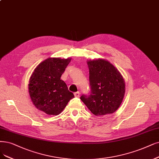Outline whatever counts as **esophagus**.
<instances>
[{"mask_svg":"<svg viewBox=\"0 0 159 159\" xmlns=\"http://www.w3.org/2000/svg\"><path fill=\"white\" fill-rule=\"evenodd\" d=\"M74 95H75V97L79 98V97L80 96V92H79V91H78V92H76L74 93Z\"/></svg>","mask_w":159,"mask_h":159,"instance_id":"1","label":"esophagus"}]
</instances>
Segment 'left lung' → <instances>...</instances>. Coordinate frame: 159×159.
<instances>
[{
	"mask_svg": "<svg viewBox=\"0 0 159 159\" xmlns=\"http://www.w3.org/2000/svg\"><path fill=\"white\" fill-rule=\"evenodd\" d=\"M89 69L90 93L80 99L96 116L112 114L120 105L125 93L122 75L112 64L103 60L87 62Z\"/></svg>",
	"mask_w": 159,
	"mask_h": 159,
	"instance_id": "8db88e82",
	"label": "left lung"
}]
</instances>
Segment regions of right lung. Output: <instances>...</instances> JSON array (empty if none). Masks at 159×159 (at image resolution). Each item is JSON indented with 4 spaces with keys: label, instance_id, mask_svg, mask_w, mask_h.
Returning <instances> with one entry per match:
<instances>
[{
    "label": "right lung",
    "instance_id": "1",
    "mask_svg": "<svg viewBox=\"0 0 159 159\" xmlns=\"http://www.w3.org/2000/svg\"><path fill=\"white\" fill-rule=\"evenodd\" d=\"M71 59L48 58L34 69L29 84V92L38 109L49 115H57L74 94L61 79Z\"/></svg>",
    "mask_w": 159,
    "mask_h": 159
}]
</instances>
